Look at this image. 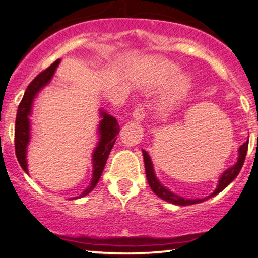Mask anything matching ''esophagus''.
<instances>
[{
    "mask_svg": "<svg viewBox=\"0 0 258 258\" xmlns=\"http://www.w3.org/2000/svg\"><path fill=\"white\" fill-rule=\"evenodd\" d=\"M132 116L135 118V120H137V121H142V120L144 119L145 109H144V106H143L142 103H138V105L135 107V109H133V113H132Z\"/></svg>",
    "mask_w": 258,
    "mask_h": 258,
    "instance_id": "esophagus-1",
    "label": "esophagus"
}]
</instances>
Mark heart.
<instances>
[{"label": "heart", "instance_id": "obj_1", "mask_svg": "<svg viewBox=\"0 0 258 258\" xmlns=\"http://www.w3.org/2000/svg\"><path fill=\"white\" fill-rule=\"evenodd\" d=\"M178 74V68L175 67L170 63H165V61H162V63H158L155 68L149 73L144 75V78H143V82L148 86H153V84L158 83H164L168 82L169 80L174 78L176 75ZM189 82L187 78H180L177 82L175 83L174 88H172V96H180L182 94L185 93V90L188 89Z\"/></svg>", "mask_w": 258, "mask_h": 258}]
</instances>
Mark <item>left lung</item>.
I'll use <instances>...</instances> for the list:
<instances>
[{
	"mask_svg": "<svg viewBox=\"0 0 258 258\" xmlns=\"http://www.w3.org/2000/svg\"><path fill=\"white\" fill-rule=\"evenodd\" d=\"M247 146H249V140H247L246 143H244V144L240 146V148H239V158H238V162L233 165L232 168L227 169V170L225 171L223 175H221V177L219 180V184H218L217 189L210 195V197L204 198V199H193V200H191V199H183V198L178 197V195H175L174 193H171V191H169L167 188L163 187V185L158 182L157 178H156L155 172H153L151 159H150L148 152L143 150L146 178H148L149 185L151 187L153 193L157 195V197H159L161 199H163V200H165L168 202H171V204H174V205L187 206V205H193V204H198V202L205 201V200H207V199H210L212 197H214V195H217L218 193H220V191L223 190L224 188H226L227 185H229L231 182H232L234 178L237 177L238 174H239L240 169H242V167H243L244 161H245V156H246V152H247Z\"/></svg>",
	"mask_w": 258,
	"mask_h": 258,
	"instance_id": "8db88e82",
	"label": "left lung"
}]
</instances>
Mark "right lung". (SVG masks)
Segmentation results:
<instances>
[{
  "instance_id": "1",
  "label": "right lung",
  "mask_w": 258,
  "mask_h": 258,
  "mask_svg": "<svg viewBox=\"0 0 258 258\" xmlns=\"http://www.w3.org/2000/svg\"><path fill=\"white\" fill-rule=\"evenodd\" d=\"M59 64V59L53 61L47 69L41 71L37 77L28 84L27 89L25 91V95L22 97L20 105H19L18 113H16L15 119V155L18 158L19 164L21 168L28 174L27 170V161H26V148L29 142V119L28 115L31 114L32 102H33L34 96L41 89L42 87L46 86L50 82V80L53 76L54 70ZM102 120L100 122V142L97 148L95 149L93 155V178H91L90 185L88 187L80 198L86 197L89 194L95 187L97 182H99L101 174H102L103 169H105L106 162L108 159L110 150L113 149L114 143L116 140V135H119V126L118 121L114 116L106 114L105 112H101Z\"/></svg>"
}]
</instances>
